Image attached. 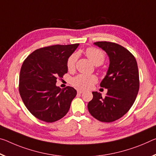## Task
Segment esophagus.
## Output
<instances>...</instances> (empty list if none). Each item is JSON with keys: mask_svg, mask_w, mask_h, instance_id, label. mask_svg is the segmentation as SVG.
<instances>
[{"mask_svg": "<svg viewBox=\"0 0 156 156\" xmlns=\"http://www.w3.org/2000/svg\"><path fill=\"white\" fill-rule=\"evenodd\" d=\"M77 91H78V94H82V93L84 92V91L83 90H78Z\"/></svg>", "mask_w": 156, "mask_h": 156, "instance_id": "obj_1", "label": "esophagus"}]
</instances>
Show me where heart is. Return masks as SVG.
Instances as JSON below:
<instances>
[{"mask_svg":"<svg viewBox=\"0 0 156 156\" xmlns=\"http://www.w3.org/2000/svg\"><path fill=\"white\" fill-rule=\"evenodd\" d=\"M86 55L88 58L95 65H101L105 61V54L103 52L98 48H89L86 50ZM78 59V54L73 53L69 56L67 60V68L71 70L75 67L76 62ZM97 82V78L94 75H85L80 74L71 80V83L73 86L81 90H87L90 88L94 84Z\"/></svg>","mask_w":156,"mask_h":156,"instance_id":"b5f03b06","label":"heart"}]
</instances>
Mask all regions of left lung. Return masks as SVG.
<instances>
[{
  "mask_svg": "<svg viewBox=\"0 0 156 156\" xmlns=\"http://www.w3.org/2000/svg\"><path fill=\"white\" fill-rule=\"evenodd\" d=\"M96 46L105 51L110 60L107 73L100 84L108 89L105 97L93 91L88 103L91 115L102 122H112L126 114L134 103L140 87L137 61L133 54L119 44L97 41Z\"/></svg>",
  "mask_w": 156,
  "mask_h": 156,
  "instance_id": "left-lung-1",
  "label": "left lung"
}]
</instances>
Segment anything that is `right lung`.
Masks as SVG:
<instances>
[{
    "label": "right lung",
    "instance_id": "right-lung-1",
    "mask_svg": "<svg viewBox=\"0 0 156 156\" xmlns=\"http://www.w3.org/2000/svg\"><path fill=\"white\" fill-rule=\"evenodd\" d=\"M78 46L44 47L24 60L19 76V93L27 109L36 118L52 123L68 112L77 91L71 87L56 86L57 78L67 73L68 58Z\"/></svg>",
    "mask_w": 156,
    "mask_h": 156
}]
</instances>
